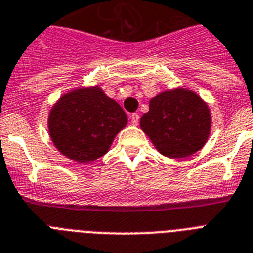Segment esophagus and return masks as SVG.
<instances>
[{"label": "esophagus", "instance_id": "1", "mask_svg": "<svg viewBox=\"0 0 253 253\" xmlns=\"http://www.w3.org/2000/svg\"><path fill=\"white\" fill-rule=\"evenodd\" d=\"M139 118H140V117H139V114H137V113H133V114H131L130 120H131V123H132L133 126H136L137 123H139Z\"/></svg>", "mask_w": 253, "mask_h": 253}]
</instances>
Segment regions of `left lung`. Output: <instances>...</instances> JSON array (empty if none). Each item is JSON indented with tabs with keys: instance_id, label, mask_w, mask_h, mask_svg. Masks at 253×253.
<instances>
[{
	"instance_id": "1",
	"label": "left lung",
	"mask_w": 253,
	"mask_h": 253,
	"mask_svg": "<svg viewBox=\"0 0 253 253\" xmlns=\"http://www.w3.org/2000/svg\"><path fill=\"white\" fill-rule=\"evenodd\" d=\"M140 127L162 156L186 159L208 141L212 116L209 105L196 92L179 87L151 98Z\"/></svg>"
}]
</instances>
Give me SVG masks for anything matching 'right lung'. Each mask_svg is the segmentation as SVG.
I'll use <instances>...</instances> for the list:
<instances>
[{
  "instance_id": "right-lung-1",
  "label": "right lung",
  "mask_w": 253,
  "mask_h": 253,
  "mask_svg": "<svg viewBox=\"0 0 253 253\" xmlns=\"http://www.w3.org/2000/svg\"><path fill=\"white\" fill-rule=\"evenodd\" d=\"M127 116L100 85L79 87L62 94L48 114V131L65 157L89 164L108 153Z\"/></svg>"
}]
</instances>
